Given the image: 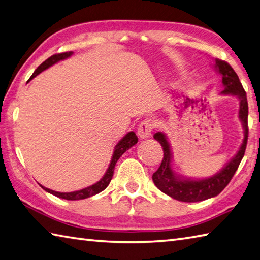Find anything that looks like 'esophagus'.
<instances>
[{
  "label": "esophagus",
  "mask_w": 260,
  "mask_h": 260,
  "mask_svg": "<svg viewBox=\"0 0 260 260\" xmlns=\"http://www.w3.org/2000/svg\"><path fill=\"white\" fill-rule=\"evenodd\" d=\"M154 128V124L151 119H145L137 127V135L140 139H147L152 134V131Z\"/></svg>",
  "instance_id": "obj_1"
}]
</instances>
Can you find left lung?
<instances>
[{"label": "left lung", "mask_w": 260, "mask_h": 260, "mask_svg": "<svg viewBox=\"0 0 260 260\" xmlns=\"http://www.w3.org/2000/svg\"><path fill=\"white\" fill-rule=\"evenodd\" d=\"M214 62L215 70L222 77L223 95H234L239 99V119L244 127L245 137L238 153L220 172L207 179H189L178 175L171 167L172 153L167 136L162 132L154 134V139L159 142L164 152L162 163L152 176L154 184L165 194L182 202H199L218 196L233 179L245 155L248 141V102L246 91L238 75L228 62L220 59H215Z\"/></svg>", "instance_id": "8db88e82"}]
</instances>
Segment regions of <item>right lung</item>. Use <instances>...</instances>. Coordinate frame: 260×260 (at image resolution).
Masks as SVG:
<instances>
[{
	"mask_svg": "<svg viewBox=\"0 0 260 260\" xmlns=\"http://www.w3.org/2000/svg\"><path fill=\"white\" fill-rule=\"evenodd\" d=\"M73 53H74L73 51H69V52L53 54V56H51L50 58H48L45 62H42L40 66H39V67L36 69L35 73H33L32 76L30 77L29 80L33 79L36 76H38L39 74H40L41 71L46 70L49 67H51L52 64L57 63L58 61H60V60L67 59L70 56H73ZM137 141H139V139H137V136H136V134L134 133V132H129V133H127L123 137V139H121L117 143V145L115 146L112 161H110V164H109V167H108V169L106 171V173H105V175L101 179V181H98L97 183H95V184H92L90 186H87V187H85V189H81V190H78V191H74V192H57V191H53V190L48 189V187H45V186H42V185H41V187L45 191L51 193V194L56 196L58 198L66 199V200H81V199H86V198H89V197L95 196V194H97V193L104 191L108 186L109 182L112 181L115 165H116V163H117L118 158L121 155H123V154L127 150H128V148H131L132 146H134L136 143H137Z\"/></svg>",
	"mask_w": 260,
	"mask_h": 260,
	"instance_id": "1",
	"label": "right lung"
}]
</instances>
